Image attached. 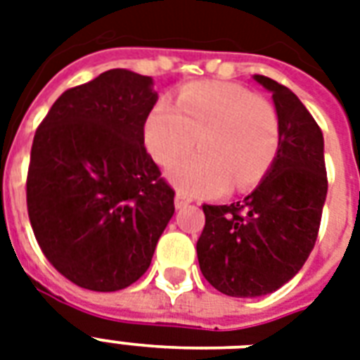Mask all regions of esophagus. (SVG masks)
<instances>
[{
    "instance_id": "esophagus-1",
    "label": "esophagus",
    "mask_w": 360,
    "mask_h": 360,
    "mask_svg": "<svg viewBox=\"0 0 360 360\" xmlns=\"http://www.w3.org/2000/svg\"><path fill=\"white\" fill-rule=\"evenodd\" d=\"M191 202H192L191 198L186 196V194H183V192H177V194H175V207L177 209L186 207Z\"/></svg>"
}]
</instances>
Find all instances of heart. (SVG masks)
I'll use <instances>...</instances> for the list:
<instances>
[{
    "instance_id": "obj_1",
    "label": "heart",
    "mask_w": 360,
    "mask_h": 360,
    "mask_svg": "<svg viewBox=\"0 0 360 360\" xmlns=\"http://www.w3.org/2000/svg\"><path fill=\"white\" fill-rule=\"evenodd\" d=\"M147 151L168 166L169 177L191 196L246 192L265 177L280 149V121L273 104L245 87L196 82L181 89L175 108L157 104L146 121Z\"/></svg>"
}]
</instances>
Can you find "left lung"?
Masks as SVG:
<instances>
[{
    "label": "left lung",
    "mask_w": 360,
    "mask_h": 360,
    "mask_svg": "<svg viewBox=\"0 0 360 360\" xmlns=\"http://www.w3.org/2000/svg\"><path fill=\"white\" fill-rule=\"evenodd\" d=\"M254 80L273 93L280 149L262 183L231 205H203L196 243L202 274L230 297L273 293L295 276L318 239L327 198L323 134L304 104L267 76Z\"/></svg>",
    "instance_id": "1"
}]
</instances>
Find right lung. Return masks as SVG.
Returning <instances> with one entry per match:
<instances>
[{
    "label": "right lung",
    "mask_w": 360,
    "mask_h": 360,
    "mask_svg": "<svg viewBox=\"0 0 360 360\" xmlns=\"http://www.w3.org/2000/svg\"><path fill=\"white\" fill-rule=\"evenodd\" d=\"M149 76L112 69L70 87L39 124L27 214L46 259L91 291L134 284L174 217V188L143 146Z\"/></svg>",
    "instance_id": "obj_1"
}]
</instances>
